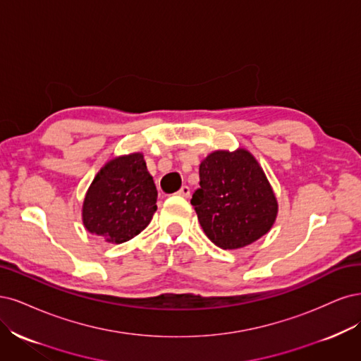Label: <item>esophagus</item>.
<instances>
[{"label": "esophagus", "instance_id": "obj_1", "mask_svg": "<svg viewBox=\"0 0 361 361\" xmlns=\"http://www.w3.org/2000/svg\"><path fill=\"white\" fill-rule=\"evenodd\" d=\"M178 195L183 197H189L190 196V188L189 185H183V188L178 190Z\"/></svg>", "mask_w": 361, "mask_h": 361}]
</instances>
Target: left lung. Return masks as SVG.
<instances>
[{
    "label": "left lung",
    "instance_id": "left-lung-1",
    "mask_svg": "<svg viewBox=\"0 0 361 361\" xmlns=\"http://www.w3.org/2000/svg\"><path fill=\"white\" fill-rule=\"evenodd\" d=\"M190 204L216 246L240 249L270 231L277 201L258 161L246 149L214 151L200 166Z\"/></svg>",
    "mask_w": 361,
    "mask_h": 361
}]
</instances>
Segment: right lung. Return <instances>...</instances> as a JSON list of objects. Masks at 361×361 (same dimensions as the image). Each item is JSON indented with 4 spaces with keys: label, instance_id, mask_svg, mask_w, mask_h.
Instances as JSON below:
<instances>
[{
    "label": "right lung",
    "instance_id": "right-lung-1",
    "mask_svg": "<svg viewBox=\"0 0 361 361\" xmlns=\"http://www.w3.org/2000/svg\"><path fill=\"white\" fill-rule=\"evenodd\" d=\"M157 190L144 156L111 160L87 192L82 219L91 234L120 244L145 229L157 210Z\"/></svg>",
    "mask_w": 361,
    "mask_h": 361
}]
</instances>
